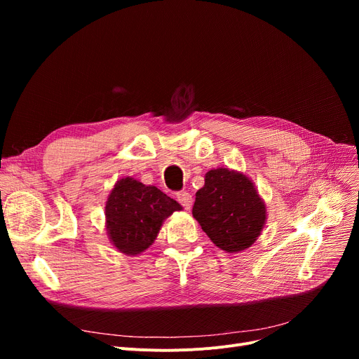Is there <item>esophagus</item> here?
<instances>
[{
	"mask_svg": "<svg viewBox=\"0 0 359 359\" xmlns=\"http://www.w3.org/2000/svg\"><path fill=\"white\" fill-rule=\"evenodd\" d=\"M176 198H177V201L180 202V205L183 206V208H184V210H187V211H189V210L192 208V203H194V199H192V195H191L189 192H186V191L177 192V194H176Z\"/></svg>",
	"mask_w": 359,
	"mask_h": 359,
	"instance_id": "esophagus-1",
	"label": "esophagus"
}]
</instances>
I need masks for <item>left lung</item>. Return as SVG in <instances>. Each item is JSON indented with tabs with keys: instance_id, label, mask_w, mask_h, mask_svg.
<instances>
[{
	"instance_id": "obj_1",
	"label": "left lung",
	"mask_w": 359,
	"mask_h": 359,
	"mask_svg": "<svg viewBox=\"0 0 359 359\" xmlns=\"http://www.w3.org/2000/svg\"><path fill=\"white\" fill-rule=\"evenodd\" d=\"M192 214L217 248L238 253L260 236L266 222V205L246 175L218 167L205 175Z\"/></svg>"
}]
</instances>
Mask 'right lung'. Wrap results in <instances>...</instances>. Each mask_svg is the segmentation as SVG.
I'll list each match as a JSON object with an SVG mask.
<instances>
[{"mask_svg":"<svg viewBox=\"0 0 359 359\" xmlns=\"http://www.w3.org/2000/svg\"><path fill=\"white\" fill-rule=\"evenodd\" d=\"M175 211H182L180 203L156 186H147L134 177L119 179L104 206L109 240L123 255H141Z\"/></svg>","mask_w":359,"mask_h":359,"instance_id":"1","label":"right lung"}]
</instances>
